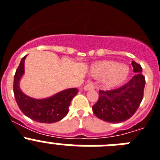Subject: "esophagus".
<instances>
[{"mask_svg":"<svg viewBox=\"0 0 160 160\" xmlns=\"http://www.w3.org/2000/svg\"><path fill=\"white\" fill-rule=\"evenodd\" d=\"M84 89L86 91H91V90H94L95 89V87L93 85V82H88L86 84V86L84 87Z\"/></svg>","mask_w":160,"mask_h":160,"instance_id":"obj_1","label":"esophagus"}]
</instances>
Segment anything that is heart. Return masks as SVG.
<instances>
[{"mask_svg":"<svg viewBox=\"0 0 160 160\" xmlns=\"http://www.w3.org/2000/svg\"><path fill=\"white\" fill-rule=\"evenodd\" d=\"M91 72L94 77L102 78L104 87L112 89L126 82L129 75V68L118 61H101L92 65Z\"/></svg>","mask_w":160,"mask_h":160,"instance_id":"b5f03b06","label":"heart"}]
</instances>
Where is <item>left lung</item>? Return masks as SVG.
<instances>
[{"mask_svg":"<svg viewBox=\"0 0 160 160\" xmlns=\"http://www.w3.org/2000/svg\"><path fill=\"white\" fill-rule=\"evenodd\" d=\"M136 74L122 87L110 91H99V99L92 107L98 118L110 123H120L129 119L137 112L144 95L146 79L142 66L133 61Z\"/></svg>","mask_w":160,"mask_h":160,"instance_id":"8db88e82","label":"left lung"}]
</instances>
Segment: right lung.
<instances>
[{
    "label": "right lung",
    "instance_id": "1",
    "mask_svg": "<svg viewBox=\"0 0 160 160\" xmlns=\"http://www.w3.org/2000/svg\"><path fill=\"white\" fill-rule=\"evenodd\" d=\"M26 57L22 58L13 78V94L19 109L24 115L37 122L54 123L63 119L69 112L71 100L77 95L78 90L67 89L44 99H35L23 94L18 85L24 73Z\"/></svg>",
    "mask_w": 160,
    "mask_h": 160
}]
</instances>
